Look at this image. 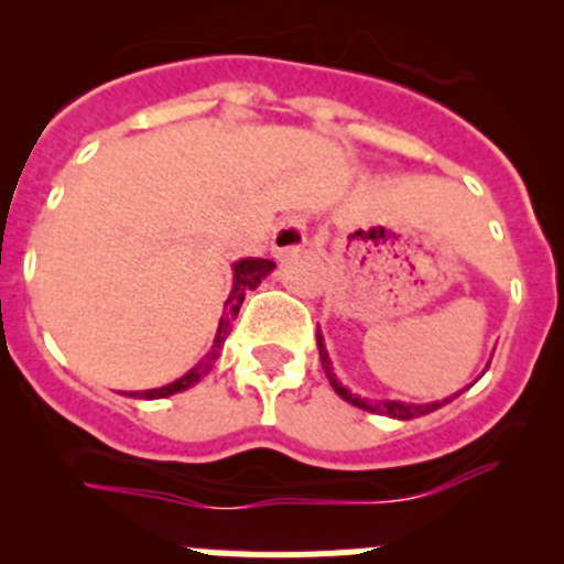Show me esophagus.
<instances>
[{"mask_svg": "<svg viewBox=\"0 0 564 564\" xmlns=\"http://www.w3.org/2000/svg\"><path fill=\"white\" fill-rule=\"evenodd\" d=\"M305 242H308V218L300 213H292L278 224L275 235H272V253L278 259H283V256L297 253Z\"/></svg>", "mask_w": 564, "mask_h": 564, "instance_id": "obj_1", "label": "esophagus"}]
</instances>
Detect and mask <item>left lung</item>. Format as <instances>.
Masks as SVG:
<instances>
[{"label": "left lung", "mask_w": 564, "mask_h": 564, "mask_svg": "<svg viewBox=\"0 0 564 564\" xmlns=\"http://www.w3.org/2000/svg\"><path fill=\"white\" fill-rule=\"evenodd\" d=\"M316 344H318V357H322V368H324V373H327L329 384H333L335 392H338V395L344 398V401H349V403H355V406L366 409V412H382V414H388V417H395V420L423 417V414H429V412H434V409L445 406V403H451L453 398H458L460 392H464V390H460V392H456V395H453V398H445V401H434V403H403V401H379V403H368V401H362V398L351 395V392L346 390L344 384L338 382V379H335L333 366H329L327 349H324V340H322V335H318V333H316Z\"/></svg>", "instance_id": "8db88e82"}]
</instances>
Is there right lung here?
Masks as SVG:
<instances>
[{"label": "right lung", "mask_w": 564, "mask_h": 564, "mask_svg": "<svg viewBox=\"0 0 564 564\" xmlns=\"http://www.w3.org/2000/svg\"><path fill=\"white\" fill-rule=\"evenodd\" d=\"M272 267H275V261L270 259H242L235 264V286H231V294L229 300H226L224 305V316H220V324H218V335H215V344H213V351H209L207 357H204L202 362H198L196 368H191V371L185 373L182 379H176V382L166 384V388H158V390H144V392H130V395H139V398H166V395H174V392L180 390H187L191 384H196L198 379L204 377V373L213 368V362L218 360V351L220 346H224V340L229 338L231 333V322H235L237 314H240V305L242 300H246V294L250 289H256L261 283V278H267L272 272Z\"/></svg>", "instance_id": "1"}]
</instances>
